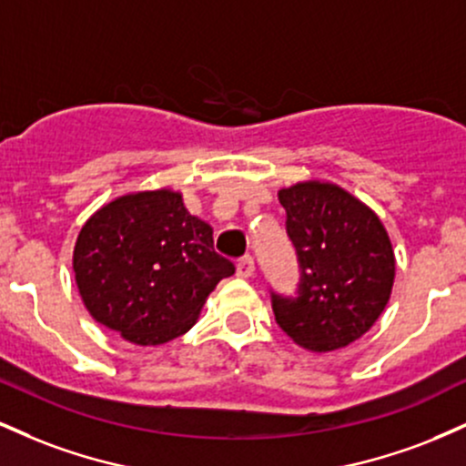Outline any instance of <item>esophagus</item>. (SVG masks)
I'll return each mask as SVG.
<instances>
[{"instance_id": "obj_1", "label": "esophagus", "mask_w": 466, "mask_h": 466, "mask_svg": "<svg viewBox=\"0 0 466 466\" xmlns=\"http://www.w3.org/2000/svg\"><path fill=\"white\" fill-rule=\"evenodd\" d=\"M254 258H251V256H243V258H238V263H237V274L240 276V278H251L254 276Z\"/></svg>"}]
</instances>
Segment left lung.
I'll list each match as a JSON object with an SVG mask.
<instances>
[{
	"instance_id": "obj_1",
	"label": "left lung",
	"mask_w": 466,
	"mask_h": 466,
	"mask_svg": "<svg viewBox=\"0 0 466 466\" xmlns=\"http://www.w3.org/2000/svg\"><path fill=\"white\" fill-rule=\"evenodd\" d=\"M300 267L296 296L271 291L276 322L302 349H344L370 330L392 293L394 251L366 203L335 184L278 192Z\"/></svg>"
}]
</instances>
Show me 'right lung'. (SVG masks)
<instances>
[{
	"label": "right lung",
	"instance_id": "right-lung-1",
	"mask_svg": "<svg viewBox=\"0 0 466 466\" xmlns=\"http://www.w3.org/2000/svg\"><path fill=\"white\" fill-rule=\"evenodd\" d=\"M78 293L96 322L137 346L184 335L218 285L234 274L212 228L179 192L117 197L85 223L74 248Z\"/></svg>",
	"mask_w": 466,
	"mask_h": 466
}]
</instances>
